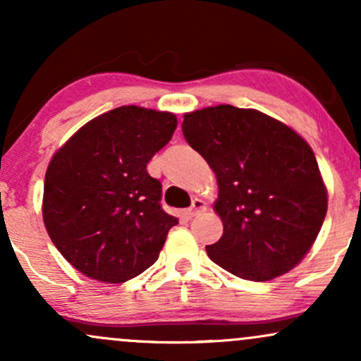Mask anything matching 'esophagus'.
<instances>
[{
  "instance_id": "34e87169",
  "label": "esophagus",
  "mask_w": 361,
  "mask_h": 361,
  "mask_svg": "<svg viewBox=\"0 0 361 361\" xmlns=\"http://www.w3.org/2000/svg\"><path fill=\"white\" fill-rule=\"evenodd\" d=\"M205 209H207L205 202L200 200V198H195V200L192 202V207H190V209L186 210V217L193 219L195 215H198L200 212H204Z\"/></svg>"
}]
</instances>
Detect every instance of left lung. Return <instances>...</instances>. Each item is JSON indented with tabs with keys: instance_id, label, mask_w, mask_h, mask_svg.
<instances>
[{
	"instance_id": "obj_1",
	"label": "left lung",
	"mask_w": 361,
	"mask_h": 361,
	"mask_svg": "<svg viewBox=\"0 0 361 361\" xmlns=\"http://www.w3.org/2000/svg\"><path fill=\"white\" fill-rule=\"evenodd\" d=\"M183 135L217 176L224 234L209 258L244 280L288 273L327 212V190L304 139L258 110L217 105L185 114Z\"/></svg>"
}]
</instances>
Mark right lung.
I'll use <instances>...</instances> for the list:
<instances>
[{
    "label": "right lung",
    "mask_w": 361,
    "mask_h": 361,
    "mask_svg": "<svg viewBox=\"0 0 361 361\" xmlns=\"http://www.w3.org/2000/svg\"><path fill=\"white\" fill-rule=\"evenodd\" d=\"M176 123L169 111L118 106L85 123L52 156L45 229L82 275L123 283L156 263L178 219L161 209V183L147 163Z\"/></svg>",
    "instance_id": "add662e5"
}]
</instances>
